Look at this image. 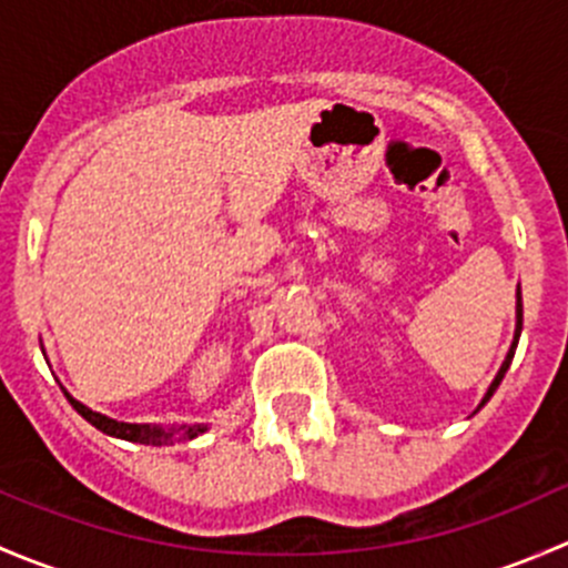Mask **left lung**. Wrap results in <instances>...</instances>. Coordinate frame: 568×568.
Returning <instances> with one entry per match:
<instances>
[{
	"mask_svg": "<svg viewBox=\"0 0 568 568\" xmlns=\"http://www.w3.org/2000/svg\"><path fill=\"white\" fill-rule=\"evenodd\" d=\"M519 332H523V296H519V291H517V332H514V343H511V348H508V354H506V363H503V368H500V374L495 376V382H491V387L489 390H486V395H484V400H480V406L486 404V400L491 398V393L497 390V385H500L503 382V376H506V371H508V365H511V359H514V352H517V343H519Z\"/></svg>",
	"mask_w": 568,
	"mask_h": 568,
	"instance_id": "1",
	"label": "left lung"
}]
</instances>
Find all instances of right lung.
Wrapping results in <instances>:
<instances>
[{
	"label": "right lung",
	"mask_w": 568,
	"mask_h": 568,
	"mask_svg": "<svg viewBox=\"0 0 568 568\" xmlns=\"http://www.w3.org/2000/svg\"><path fill=\"white\" fill-rule=\"evenodd\" d=\"M65 398L71 400L73 409L84 417L88 423H93L99 432L109 434V437H120V439H129V443H140V445H173L181 443V439H192L197 437L200 432H205L203 426H183V428H156V426H136V423H118L112 417L99 415V412L88 409L84 404H79L77 398L65 393Z\"/></svg>",
	"instance_id": "right-lung-1"
}]
</instances>
